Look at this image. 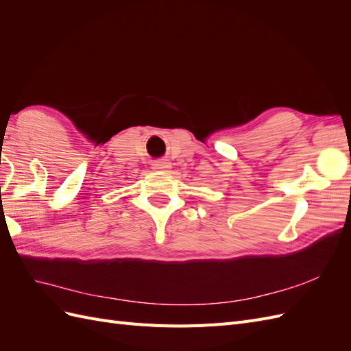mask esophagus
Wrapping results in <instances>:
<instances>
[{
    "label": "esophagus",
    "instance_id": "esophagus-1",
    "mask_svg": "<svg viewBox=\"0 0 351 351\" xmlns=\"http://www.w3.org/2000/svg\"><path fill=\"white\" fill-rule=\"evenodd\" d=\"M152 168L156 169V171H167L169 168V162L165 161V159H161V161H154Z\"/></svg>",
    "mask_w": 351,
    "mask_h": 351
}]
</instances>
